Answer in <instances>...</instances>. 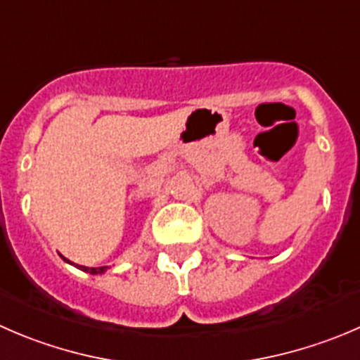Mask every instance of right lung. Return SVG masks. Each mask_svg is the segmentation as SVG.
<instances>
[{"label": "right lung", "mask_w": 360, "mask_h": 360, "mask_svg": "<svg viewBox=\"0 0 360 360\" xmlns=\"http://www.w3.org/2000/svg\"><path fill=\"white\" fill-rule=\"evenodd\" d=\"M65 262H68V264H73V262L66 260V258H65ZM77 267H79L80 271H86V273H91V274H102L103 271L107 269V267H84V265H79V264H77Z\"/></svg>", "instance_id": "add662e5"}]
</instances>
